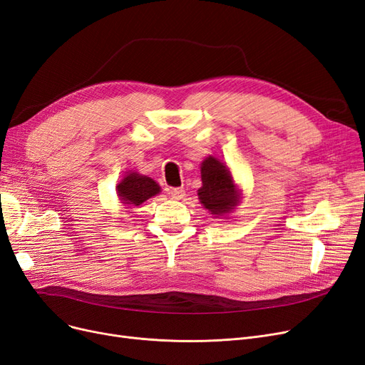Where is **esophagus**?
<instances>
[{"instance_id":"1","label":"esophagus","mask_w":365,"mask_h":365,"mask_svg":"<svg viewBox=\"0 0 365 365\" xmlns=\"http://www.w3.org/2000/svg\"><path fill=\"white\" fill-rule=\"evenodd\" d=\"M168 194L171 195L173 200H182L185 197V190H182V187H173Z\"/></svg>"}]
</instances>
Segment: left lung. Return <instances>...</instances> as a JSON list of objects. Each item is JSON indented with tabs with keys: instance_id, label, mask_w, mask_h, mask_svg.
Segmentation results:
<instances>
[{
	"instance_id": "obj_1",
	"label": "left lung",
	"mask_w": 365,
	"mask_h": 365,
	"mask_svg": "<svg viewBox=\"0 0 365 365\" xmlns=\"http://www.w3.org/2000/svg\"><path fill=\"white\" fill-rule=\"evenodd\" d=\"M201 182L203 186L197 192L198 200L215 218L227 217L239 206L242 190L235 183L233 174L225 162L207 156L201 162Z\"/></svg>"
}]
</instances>
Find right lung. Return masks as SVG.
Returning a JSON list of instances; mask_svg holds the SVG:
<instances>
[{"label":"right lung","instance_id":"1","mask_svg":"<svg viewBox=\"0 0 365 365\" xmlns=\"http://www.w3.org/2000/svg\"><path fill=\"white\" fill-rule=\"evenodd\" d=\"M120 203L126 207H138L144 201L160 192V186L137 171H126L125 178L115 186Z\"/></svg>","mask_w":365,"mask_h":365}]
</instances>
